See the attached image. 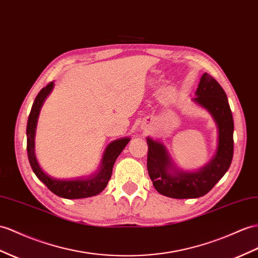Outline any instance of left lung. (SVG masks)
<instances>
[{"label":"left lung","instance_id":"obj_1","mask_svg":"<svg viewBox=\"0 0 258 258\" xmlns=\"http://www.w3.org/2000/svg\"><path fill=\"white\" fill-rule=\"evenodd\" d=\"M193 100L210 112L219 131L217 153L206 167L198 172L174 170L163 145L147 138V169L154 186L161 195L177 200L206 195L227 172L233 158V116L219 83L205 73Z\"/></svg>","mask_w":258,"mask_h":258}]
</instances>
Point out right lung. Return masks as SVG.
Returning a JSON list of instances; mask_svg holds the SVG:
<instances>
[{"instance_id": "obj_1", "label": "right lung", "mask_w": 258, "mask_h": 258, "mask_svg": "<svg viewBox=\"0 0 258 258\" xmlns=\"http://www.w3.org/2000/svg\"><path fill=\"white\" fill-rule=\"evenodd\" d=\"M53 85L54 84L51 82L39 91V94L35 99V102L32 104L28 117L27 131L26 132H27V154L31 169L37 175L38 179L43 182L52 193H54L60 197L68 198V200H76V198H86L98 195L107 186L116 158L122 153L124 147L126 146L127 143L130 142V138H122V140L114 141L109 145L104 151L100 171H99L98 174L92 176L91 179L63 181L52 179L48 174H45L36 159L35 132L41 105L44 99L47 98L52 88H53Z\"/></svg>"}]
</instances>
